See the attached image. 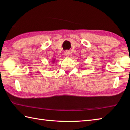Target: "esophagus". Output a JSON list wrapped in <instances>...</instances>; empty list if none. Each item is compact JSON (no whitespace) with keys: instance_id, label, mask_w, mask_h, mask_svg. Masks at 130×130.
<instances>
[{"instance_id":"34e87169","label":"esophagus","mask_w":130,"mask_h":130,"mask_svg":"<svg viewBox=\"0 0 130 130\" xmlns=\"http://www.w3.org/2000/svg\"><path fill=\"white\" fill-rule=\"evenodd\" d=\"M64 54L66 57H69L70 55V52L69 50H66L64 52Z\"/></svg>"}]
</instances>
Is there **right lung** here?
<instances>
[{
    "mask_svg": "<svg viewBox=\"0 0 130 130\" xmlns=\"http://www.w3.org/2000/svg\"><path fill=\"white\" fill-rule=\"evenodd\" d=\"M54 60H53V62H54Z\"/></svg>",
    "mask_w": 130,
    "mask_h": 130,
    "instance_id": "add662e5",
    "label": "right lung"
}]
</instances>
